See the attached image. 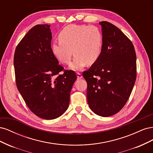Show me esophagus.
I'll use <instances>...</instances> for the list:
<instances>
[{"label":"esophagus","mask_w":153,"mask_h":153,"mask_svg":"<svg viewBox=\"0 0 153 153\" xmlns=\"http://www.w3.org/2000/svg\"><path fill=\"white\" fill-rule=\"evenodd\" d=\"M76 76L78 79H80V78H82V75L80 73H76Z\"/></svg>","instance_id":"esophagus-1"}]
</instances>
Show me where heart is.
Here are the masks:
<instances>
[{"mask_svg": "<svg viewBox=\"0 0 153 153\" xmlns=\"http://www.w3.org/2000/svg\"><path fill=\"white\" fill-rule=\"evenodd\" d=\"M59 41H55L51 47L53 57L62 64H68L75 55L70 64L72 70H81L87 64L93 65L102 52L103 37L94 26L71 24L66 26L58 35Z\"/></svg>", "mask_w": 153, "mask_h": 153, "instance_id": "obj_1", "label": "heart"}]
</instances>
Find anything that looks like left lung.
<instances>
[{
	"label": "left lung",
	"mask_w": 153,
	"mask_h": 153,
	"mask_svg": "<svg viewBox=\"0 0 153 153\" xmlns=\"http://www.w3.org/2000/svg\"><path fill=\"white\" fill-rule=\"evenodd\" d=\"M103 45L98 61L83 72L87 102L101 117L117 114L126 103L137 76L136 53L128 37L116 26L101 22Z\"/></svg>",
	"instance_id": "1"
}]
</instances>
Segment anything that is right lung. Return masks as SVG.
Wrapping results in <instances>:
<instances>
[{"label": "right lung", "instance_id": "obj_1", "mask_svg": "<svg viewBox=\"0 0 153 153\" xmlns=\"http://www.w3.org/2000/svg\"><path fill=\"white\" fill-rule=\"evenodd\" d=\"M50 25H37L18 43L14 55L16 86L27 106L37 116L54 119L66 112L76 75L64 70L51 51Z\"/></svg>", "mask_w": 153, "mask_h": 153}]
</instances>
